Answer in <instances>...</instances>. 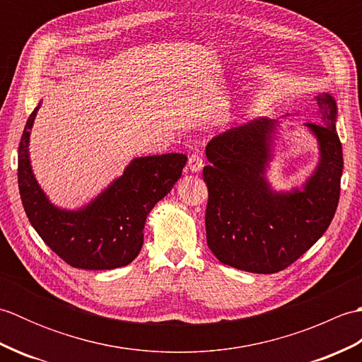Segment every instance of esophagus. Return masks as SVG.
Returning a JSON list of instances; mask_svg holds the SVG:
<instances>
[{
    "instance_id": "obj_1",
    "label": "esophagus",
    "mask_w": 362,
    "mask_h": 362,
    "mask_svg": "<svg viewBox=\"0 0 362 362\" xmlns=\"http://www.w3.org/2000/svg\"><path fill=\"white\" fill-rule=\"evenodd\" d=\"M188 166L191 173H199L204 168V160L199 153H191L188 158Z\"/></svg>"
}]
</instances>
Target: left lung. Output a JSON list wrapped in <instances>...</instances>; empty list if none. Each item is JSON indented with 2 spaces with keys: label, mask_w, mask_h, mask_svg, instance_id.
<instances>
[{
  "label": "left lung",
  "mask_w": 362,
  "mask_h": 362,
  "mask_svg": "<svg viewBox=\"0 0 362 362\" xmlns=\"http://www.w3.org/2000/svg\"><path fill=\"white\" fill-rule=\"evenodd\" d=\"M316 99L319 121L305 126L316 136L320 157L302 188L276 193L266 179L275 119H253L206 146V244L221 263L255 274L280 272L332 224L341 193L342 144L334 98L322 93Z\"/></svg>",
  "instance_id": "8db88e82"
}]
</instances>
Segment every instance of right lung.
Wrapping results in <instances>:
<instances>
[{
  "instance_id": "1",
  "label": "right lung",
  "mask_w": 362,
  "mask_h": 362,
  "mask_svg": "<svg viewBox=\"0 0 362 362\" xmlns=\"http://www.w3.org/2000/svg\"><path fill=\"white\" fill-rule=\"evenodd\" d=\"M38 104L26 121L18 146V188L28 219L65 263L87 271L127 266L143 245L151 210L180 179L183 153L138 157L122 175L79 210L59 209L38 185L29 160V135Z\"/></svg>"
}]
</instances>
